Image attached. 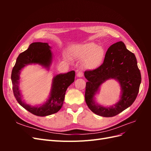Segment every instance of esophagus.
<instances>
[{"label":"esophagus","instance_id":"1","mask_svg":"<svg viewBox=\"0 0 151 151\" xmlns=\"http://www.w3.org/2000/svg\"><path fill=\"white\" fill-rule=\"evenodd\" d=\"M83 75H84V74H83V72H82V71H79L78 72H77V76L78 77H83Z\"/></svg>","mask_w":151,"mask_h":151}]
</instances>
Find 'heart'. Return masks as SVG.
I'll return each instance as SVG.
<instances>
[{
	"mask_svg": "<svg viewBox=\"0 0 151 151\" xmlns=\"http://www.w3.org/2000/svg\"><path fill=\"white\" fill-rule=\"evenodd\" d=\"M74 56L81 59H84V66L94 69L101 64L104 58V50L97 44L91 42L85 43L77 47L74 52Z\"/></svg>",
	"mask_w": 151,
	"mask_h": 151,
	"instance_id": "b5f03b06",
	"label": "heart"
}]
</instances>
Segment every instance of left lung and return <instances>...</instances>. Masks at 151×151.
Segmentation results:
<instances>
[{"label": "left lung", "instance_id": "8db88e82", "mask_svg": "<svg viewBox=\"0 0 151 151\" xmlns=\"http://www.w3.org/2000/svg\"><path fill=\"white\" fill-rule=\"evenodd\" d=\"M86 103L95 114L104 117H112L130 106L139 93L141 83L140 72L135 55L128 50L122 42L109 47L103 64L94 70H86ZM109 78L119 82L122 95L120 101L111 107H104L96 104L93 97L100 86Z\"/></svg>", "mask_w": 151, "mask_h": 151}]
</instances>
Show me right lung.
I'll return each mask as SVG.
<instances>
[{
  "mask_svg": "<svg viewBox=\"0 0 151 151\" xmlns=\"http://www.w3.org/2000/svg\"><path fill=\"white\" fill-rule=\"evenodd\" d=\"M50 48L47 43H31L26 51L19 55L11 74L12 90L17 102L26 110L39 116L52 115L60 110L64 101L66 90L74 83L75 79L74 70L57 75L53 79L50 97L42 106H31L22 101L19 88L21 70L30 63H37L48 68L52 62V53Z\"/></svg>",
  "mask_w": 151,
  "mask_h": 151,
  "instance_id": "right-lung-1",
  "label": "right lung"
}]
</instances>
